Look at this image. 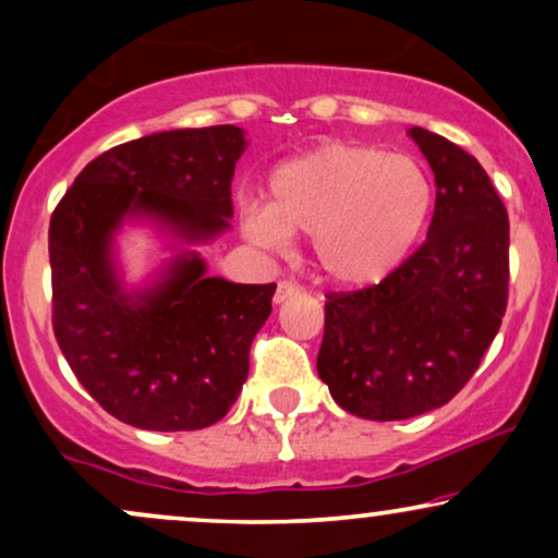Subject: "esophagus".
<instances>
[{
    "instance_id": "1",
    "label": "esophagus",
    "mask_w": 558,
    "mask_h": 558,
    "mask_svg": "<svg viewBox=\"0 0 558 558\" xmlns=\"http://www.w3.org/2000/svg\"><path fill=\"white\" fill-rule=\"evenodd\" d=\"M299 293V286L296 283H288V280H283V283H278V291H275V304H286L288 299H293Z\"/></svg>"
}]
</instances>
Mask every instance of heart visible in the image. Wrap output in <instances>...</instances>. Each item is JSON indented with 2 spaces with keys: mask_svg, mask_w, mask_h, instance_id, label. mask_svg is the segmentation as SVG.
I'll list each match as a JSON object with an SVG mask.
<instances>
[{
  "mask_svg": "<svg viewBox=\"0 0 558 558\" xmlns=\"http://www.w3.org/2000/svg\"><path fill=\"white\" fill-rule=\"evenodd\" d=\"M430 209V178L412 157L330 141L280 162L267 181V207L243 209L241 230L278 252L291 235H312L323 278L364 288L399 270Z\"/></svg>",
  "mask_w": 558,
  "mask_h": 558,
  "instance_id": "1",
  "label": "heart"
}]
</instances>
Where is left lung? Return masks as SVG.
<instances>
[{
    "instance_id": "8db88e82",
    "label": "left lung",
    "mask_w": 558,
    "mask_h": 558,
    "mask_svg": "<svg viewBox=\"0 0 558 558\" xmlns=\"http://www.w3.org/2000/svg\"><path fill=\"white\" fill-rule=\"evenodd\" d=\"M430 162L427 239L396 272L325 301L317 373L362 420H409L444 407L475 375L509 293V217L488 172L457 144L409 128Z\"/></svg>"
}]
</instances>
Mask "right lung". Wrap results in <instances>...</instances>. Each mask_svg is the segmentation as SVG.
Returning a JSON list of instances; mask_svg holds the SVG:
<instances>
[{"instance_id": "right-lung-1", "label": "right lung", "mask_w": 558, "mask_h": 558, "mask_svg": "<svg viewBox=\"0 0 558 558\" xmlns=\"http://www.w3.org/2000/svg\"><path fill=\"white\" fill-rule=\"evenodd\" d=\"M246 151L235 125L128 141L88 162L49 222L52 325L81 386L141 430H202L228 414L275 283L209 278L198 243L230 230V181ZM149 221L177 254L128 289L113 254L123 225Z\"/></svg>"}]
</instances>
